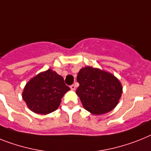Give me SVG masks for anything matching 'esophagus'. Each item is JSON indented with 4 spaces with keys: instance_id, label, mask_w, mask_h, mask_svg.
Instances as JSON below:
<instances>
[{
    "instance_id": "esophagus-1",
    "label": "esophagus",
    "mask_w": 151,
    "mask_h": 151,
    "mask_svg": "<svg viewBox=\"0 0 151 151\" xmlns=\"http://www.w3.org/2000/svg\"><path fill=\"white\" fill-rule=\"evenodd\" d=\"M70 88L72 90H73V91H74V90L76 89V86H75V85H72V86H70Z\"/></svg>"
}]
</instances>
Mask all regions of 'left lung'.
<instances>
[{"label":"left lung","mask_w":151,"mask_h":151,"mask_svg":"<svg viewBox=\"0 0 151 151\" xmlns=\"http://www.w3.org/2000/svg\"><path fill=\"white\" fill-rule=\"evenodd\" d=\"M79 86L76 93L84 109L100 115L117 106L122 97V85L112 73L91 66L83 67L77 75Z\"/></svg>","instance_id":"8db88e82"}]
</instances>
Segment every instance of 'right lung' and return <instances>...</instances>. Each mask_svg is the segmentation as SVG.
Wrapping results in <instances>:
<instances>
[{"label": "right lung", "mask_w": 151, "mask_h": 151, "mask_svg": "<svg viewBox=\"0 0 151 151\" xmlns=\"http://www.w3.org/2000/svg\"><path fill=\"white\" fill-rule=\"evenodd\" d=\"M69 90L63 76L49 69L26 84L22 98L30 111L36 114H48L59 108L62 98Z\"/></svg>", "instance_id": "add662e5"}]
</instances>
